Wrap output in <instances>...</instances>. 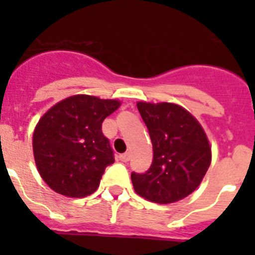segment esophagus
I'll list each match as a JSON object with an SVG mask.
<instances>
[{
    "instance_id": "obj_1",
    "label": "esophagus",
    "mask_w": 255,
    "mask_h": 255,
    "mask_svg": "<svg viewBox=\"0 0 255 255\" xmlns=\"http://www.w3.org/2000/svg\"><path fill=\"white\" fill-rule=\"evenodd\" d=\"M130 159V153H123V154H120V161L121 162H129Z\"/></svg>"
}]
</instances>
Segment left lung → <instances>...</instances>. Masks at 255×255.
Wrapping results in <instances>:
<instances>
[{
  "label": "left lung",
  "mask_w": 255,
  "mask_h": 255,
  "mask_svg": "<svg viewBox=\"0 0 255 255\" xmlns=\"http://www.w3.org/2000/svg\"><path fill=\"white\" fill-rule=\"evenodd\" d=\"M153 145L144 173L131 172L135 191L159 204L177 202L198 188L211 164L206 132L186 110L173 103L138 102Z\"/></svg>",
  "instance_id": "8db88e82"
}]
</instances>
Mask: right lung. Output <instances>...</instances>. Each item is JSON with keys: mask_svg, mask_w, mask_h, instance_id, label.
Instances as JSON below:
<instances>
[{"mask_svg": "<svg viewBox=\"0 0 255 255\" xmlns=\"http://www.w3.org/2000/svg\"><path fill=\"white\" fill-rule=\"evenodd\" d=\"M119 106V101L79 94L58 102L40 119L33 150L40 176L52 190L73 198L97 190L106 167L115 162L102 123Z\"/></svg>", "mask_w": 255, "mask_h": 255, "instance_id": "1", "label": "right lung"}]
</instances>
